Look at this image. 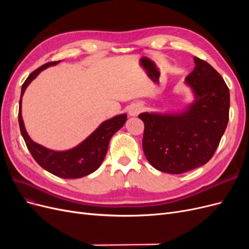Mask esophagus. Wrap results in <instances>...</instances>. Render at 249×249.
<instances>
[{"instance_id": "1", "label": "esophagus", "mask_w": 249, "mask_h": 249, "mask_svg": "<svg viewBox=\"0 0 249 249\" xmlns=\"http://www.w3.org/2000/svg\"><path fill=\"white\" fill-rule=\"evenodd\" d=\"M142 111V108L141 106H139V105H134V106H132L129 110V114L131 116H137L139 113Z\"/></svg>"}]
</instances>
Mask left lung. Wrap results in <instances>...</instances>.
I'll use <instances>...</instances> for the list:
<instances>
[{
    "label": "left lung",
    "instance_id": "8db88e82",
    "mask_svg": "<svg viewBox=\"0 0 249 249\" xmlns=\"http://www.w3.org/2000/svg\"><path fill=\"white\" fill-rule=\"evenodd\" d=\"M195 67L186 83L195 101L180 114L141 113L142 147L147 161L171 175L190 171L211 160L227 129L230 90L212 65L194 57Z\"/></svg>",
    "mask_w": 249,
    "mask_h": 249
}]
</instances>
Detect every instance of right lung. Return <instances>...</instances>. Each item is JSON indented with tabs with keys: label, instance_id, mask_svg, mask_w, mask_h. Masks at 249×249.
Wrapping results in <instances>:
<instances>
[{
	"label": "right lung",
	"instance_id": "right-lung-1",
	"mask_svg": "<svg viewBox=\"0 0 249 249\" xmlns=\"http://www.w3.org/2000/svg\"><path fill=\"white\" fill-rule=\"evenodd\" d=\"M60 61H53L41 65L29 74V77L21 86L19 100L18 124L21 136L26 145L31 153L34 160L47 171L54 176L63 178H79L86 177L101 166L104 158L107 154L109 141L120 127H123L126 120V114L117 115L104 122L97 129L83 141L81 144L65 152H55L37 144L26 132L21 117V97L24 95L27 86L37 77L41 71L51 65H56Z\"/></svg>",
	"mask_w": 249,
	"mask_h": 249
}]
</instances>
